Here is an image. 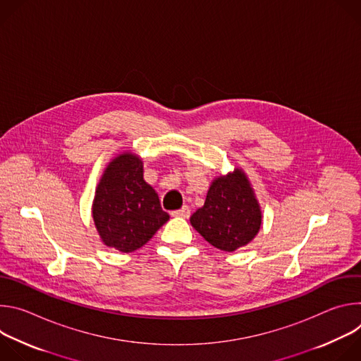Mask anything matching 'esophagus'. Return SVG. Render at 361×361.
Here are the masks:
<instances>
[{"label":"esophagus","instance_id":"esophagus-1","mask_svg":"<svg viewBox=\"0 0 361 361\" xmlns=\"http://www.w3.org/2000/svg\"><path fill=\"white\" fill-rule=\"evenodd\" d=\"M190 207L188 205H183L181 209H178V210H176V212H173L171 213V216H174V217H183V219H188L190 217Z\"/></svg>","mask_w":361,"mask_h":361}]
</instances>
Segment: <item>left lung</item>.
Wrapping results in <instances>:
<instances>
[{
	"mask_svg": "<svg viewBox=\"0 0 361 361\" xmlns=\"http://www.w3.org/2000/svg\"><path fill=\"white\" fill-rule=\"evenodd\" d=\"M262 210L247 176L235 169L217 177L191 226L216 248L234 251L247 245L262 227Z\"/></svg>",
	"mask_w": 361,
	"mask_h": 361,
	"instance_id": "left-lung-1",
	"label": "left lung"
}]
</instances>
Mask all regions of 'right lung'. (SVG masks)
<instances>
[{"mask_svg":"<svg viewBox=\"0 0 361 361\" xmlns=\"http://www.w3.org/2000/svg\"><path fill=\"white\" fill-rule=\"evenodd\" d=\"M92 219L102 243L121 252L138 250L169 221L135 154L123 152L107 166L95 190Z\"/></svg>","mask_w":361,"mask_h":361,"instance_id":"right-lung-1","label":"right lung"}]
</instances>
